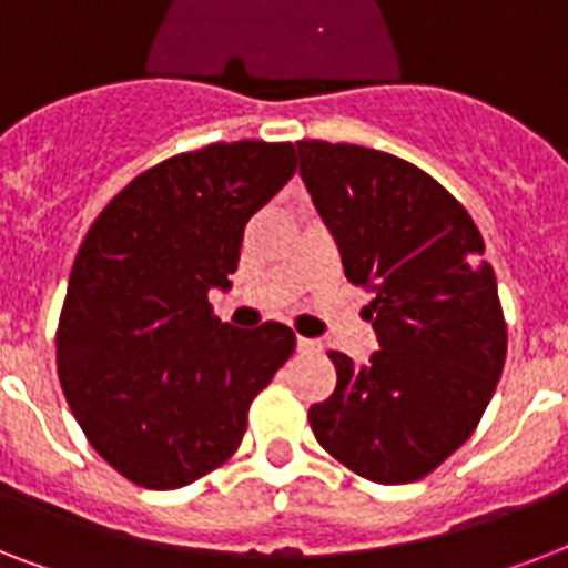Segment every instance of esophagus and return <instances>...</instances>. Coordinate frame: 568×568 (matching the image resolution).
Instances as JSON below:
<instances>
[{"label":"esophagus","instance_id":"34e87169","mask_svg":"<svg viewBox=\"0 0 568 568\" xmlns=\"http://www.w3.org/2000/svg\"><path fill=\"white\" fill-rule=\"evenodd\" d=\"M297 351H301V354H312V351H318V345H315L312 338L297 336Z\"/></svg>","mask_w":568,"mask_h":568}]
</instances>
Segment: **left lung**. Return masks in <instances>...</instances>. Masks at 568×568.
<instances>
[{"label":"left lung","mask_w":568,"mask_h":568,"mask_svg":"<svg viewBox=\"0 0 568 568\" xmlns=\"http://www.w3.org/2000/svg\"><path fill=\"white\" fill-rule=\"evenodd\" d=\"M301 176L345 276L374 292L379 351H329L336 388L310 406L324 448L377 484L430 475L475 433L507 356L498 283L463 205L415 164L297 141Z\"/></svg>","instance_id":"1"}]
</instances>
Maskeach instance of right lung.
<instances>
[{"instance_id":"add662e5","label":"right lung","mask_w":568,"mask_h":568,"mask_svg":"<svg viewBox=\"0 0 568 568\" xmlns=\"http://www.w3.org/2000/svg\"><path fill=\"white\" fill-rule=\"evenodd\" d=\"M297 171L292 144L235 141L135 176L84 235L58 321V379L97 454L132 484L180 489L235 454L294 333L212 315L244 226Z\"/></svg>"}]
</instances>
